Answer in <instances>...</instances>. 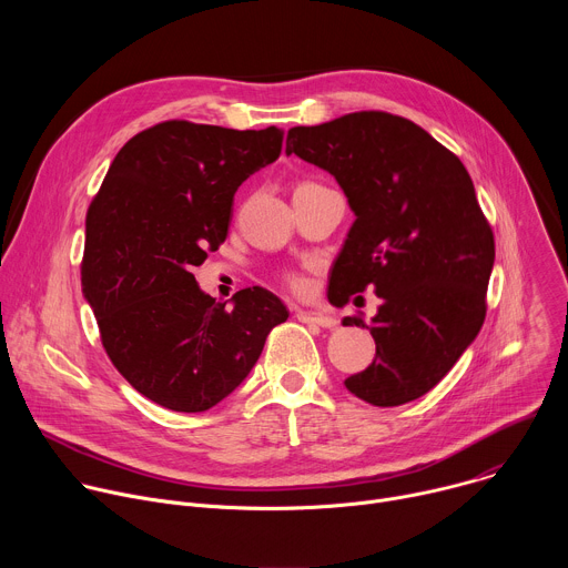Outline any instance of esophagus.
<instances>
[{"mask_svg":"<svg viewBox=\"0 0 568 568\" xmlns=\"http://www.w3.org/2000/svg\"><path fill=\"white\" fill-rule=\"evenodd\" d=\"M296 318L303 323H312V326H321V328H335L337 326V318L331 314H323V312H314V310H298Z\"/></svg>","mask_w":568,"mask_h":568,"instance_id":"34e87169","label":"esophagus"}]
</instances>
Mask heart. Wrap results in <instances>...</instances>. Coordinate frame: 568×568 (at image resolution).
Listing matches in <instances>:
<instances>
[{
  "mask_svg": "<svg viewBox=\"0 0 568 568\" xmlns=\"http://www.w3.org/2000/svg\"><path fill=\"white\" fill-rule=\"evenodd\" d=\"M287 283H290V287L296 290V292H303V290H305V281L298 278V276H287Z\"/></svg>",
  "mask_w": 568,
  "mask_h": 568,
  "instance_id": "heart-1",
  "label": "heart"
}]
</instances>
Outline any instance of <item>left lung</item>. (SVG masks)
Listing matches in <instances>:
<instances>
[{"label":"left lung","instance_id":"obj_1","mask_svg":"<svg viewBox=\"0 0 568 568\" xmlns=\"http://www.w3.org/2000/svg\"><path fill=\"white\" fill-rule=\"evenodd\" d=\"M287 154L328 171L355 222L333 265L328 298L344 307L373 287V364L344 384L373 407L432 390L476 339L495 265V235L460 159L409 119L353 112L287 132Z\"/></svg>","mask_w":568,"mask_h":568}]
</instances>
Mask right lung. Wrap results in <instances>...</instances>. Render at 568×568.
<instances>
[{
    "mask_svg": "<svg viewBox=\"0 0 568 568\" xmlns=\"http://www.w3.org/2000/svg\"><path fill=\"white\" fill-rule=\"evenodd\" d=\"M281 148L274 125L156 123L119 150L90 204L83 294L112 364L159 407H215L290 316L265 287L240 290L226 310L193 276L226 237L237 186L274 164Z\"/></svg>",
    "mask_w": 568,
    "mask_h": 568,
    "instance_id": "1",
    "label": "right lung"
}]
</instances>
